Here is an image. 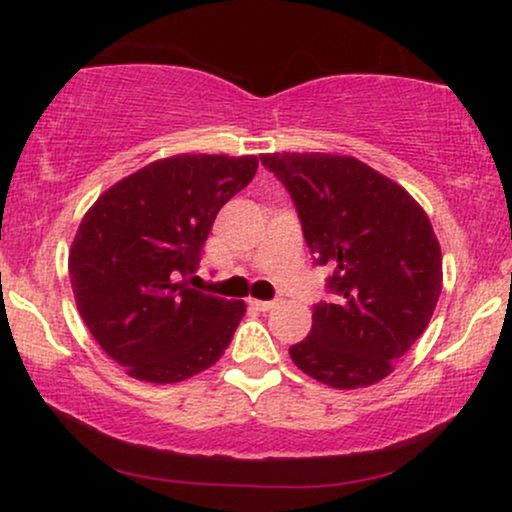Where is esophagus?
Wrapping results in <instances>:
<instances>
[{
    "mask_svg": "<svg viewBox=\"0 0 512 512\" xmlns=\"http://www.w3.org/2000/svg\"><path fill=\"white\" fill-rule=\"evenodd\" d=\"M249 305H251V307H256V310H261V312H268V310H272V307L277 305V300H258V298H249Z\"/></svg>",
    "mask_w": 512,
    "mask_h": 512,
    "instance_id": "34e87169",
    "label": "esophagus"
}]
</instances>
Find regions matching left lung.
Returning a JSON list of instances; mask_svg holds the SVG:
<instances>
[{
	"label": "left lung",
	"mask_w": 512,
	"mask_h": 512,
	"mask_svg": "<svg viewBox=\"0 0 512 512\" xmlns=\"http://www.w3.org/2000/svg\"><path fill=\"white\" fill-rule=\"evenodd\" d=\"M296 202L314 261L335 270L333 303L314 305L312 331L289 349L305 375L333 389L370 387L429 326L443 289V254L422 205L352 156L263 153Z\"/></svg>",
	"instance_id": "left-lung-1"
}]
</instances>
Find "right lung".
<instances>
[{"mask_svg":"<svg viewBox=\"0 0 512 512\" xmlns=\"http://www.w3.org/2000/svg\"><path fill=\"white\" fill-rule=\"evenodd\" d=\"M256 156L179 153L107 188L69 249L83 324L135 380L174 384L221 359L247 312L244 300L195 291L219 209L254 179Z\"/></svg>","mask_w":512,"mask_h":512,"instance_id":"obj_1","label":"right lung"}]
</instances>
